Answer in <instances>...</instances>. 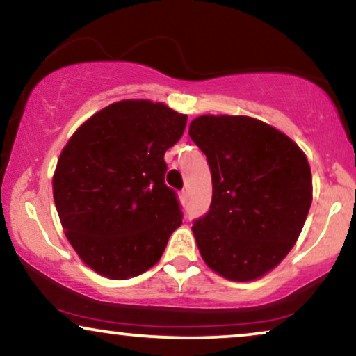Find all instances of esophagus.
<instances>
[{"label": "esophagus", "instance_id": "obj_1", "mask_svg": "<svg viewBox=\"0 0 356 356\" xmlns=\"http://www.w3.org/2000/svg\"><path fill=\"white\" fill-rule=\"evenodd\" d=\"M187 199H188V192H187V188H184V191L181 192V200L187 202Z\"/></svg>", "mask_w": 356, "mask_h": 356}]
</instances>
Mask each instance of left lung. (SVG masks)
<instances>
[{"label": "left lung", "mask_w": 356, "mask_h": 356, "mask_svg": "<svg viewBox=\"0 0 356 356\" xmlns=\"http://www.w3.org/2000/svg\"><path fill=\"white\" fill-rule=\"evenodd\" d=\"M188 136L207 156L211 204L192 232L211 271L253 281L298 241L312 204V174L284 133L250 116L202 115Z\"/></svg>", "instance_id": "left-lung-1"}]
</instances>
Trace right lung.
Returning a JSON list of instances; mask_svg holds the SVG:
<instances>
[{
	"instance_id": "1",
	"label": "right lung",
	"mask_w": 356,
	"mask_h": 356,
	"mask_svg": "<svg viewBox=\"0 0 356 356\" xmlns=\"http://www.w3.org/2000/svg\"><path fill=\"white\" fill-rule=\"evenodd\" d=\"M186 124L187 115L164 103L121 100L90 116L62 149L54 202L72 248L95 273L139 276L181 227L164 154Z\"/></svg>"
}]
</instances>
